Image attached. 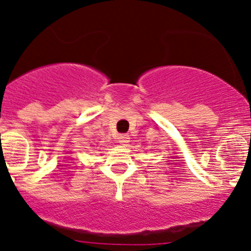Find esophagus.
Wrapping results in <instances>:
<instances>
[{
  "instance_id": "1",
  "label": "esophagus",
  "mask_w": 251,
  "mask_h": 251,
  "mask_svg": "<svg viewBox=\"0 0 251 251\" xmlns=\"http://www.w3.org/2000/svg\"><path fill=\"white\" fill-rule=\"evenodd\" d=\"M129 140H130V137H129V135H126V134H121L119 136V142L121 144L129 143V142H130Z\"/></svg>"
}]
</instances>
